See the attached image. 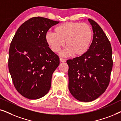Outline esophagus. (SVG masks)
<instances>
[{
	"instance_id": "obj_1",
	"label": "esophagus",
	"mask_w": 121,
	"mask_h": 121,
	"mask_svg": "<svg viewBox=\"0 0 121 121\" xmlns=\"http://www.w3.org/2000/svg\"><path fill=\"white\" fill-rule=\"evenodd\" d=\"M60 61L61 62H65V59H64V58H60Z\"/></svg>"
}]
</instances>
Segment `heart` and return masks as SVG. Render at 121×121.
Masks as SVG:
<instances>
[{"label":"heart","instance_id":"b5f03b06","mask_svg":"<svg viewBox=\"0 0 121 121\" xmlns=\"http://www.w3.org/2000/svg\"><path fill=\"white\" fill-rule=\"evenodd\" d=\"M46 41L51 50L59 53L65 45L62 54L69 56L83 55L90 47L92 39V30L89 24L80 22L62 23L54 29V32H47Z\"/></svg>","mask_w":121,"mask_h":121}]
</instances>
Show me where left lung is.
Returning <instances> with one entry per match:
<instances>
[{"instance_id":"obj_1","label":"left lung","mask_w":121,"mask_h":121,"mask_svg":"<svg viewBox=\"0 0 121 121\" xmlns=\"http://www.w3.org/2000/svg\"><path fill=\"white\" fill-rule=\"evenodd\" d=\"M93 40L83 55L68 59L69 90L78 100L92 101L101 95L110 83L113 60L110 41L101 27L89 19Z\"/></svg>"}]
</instances>
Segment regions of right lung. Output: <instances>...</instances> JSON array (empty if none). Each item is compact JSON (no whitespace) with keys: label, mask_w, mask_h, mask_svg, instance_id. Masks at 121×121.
I'll list each match as a JSON object with an SVG mask.
<instances>
[{"label":"right lung","mask_w":121,"mask_h":121,"mask_svg":"<svg viewBox=\"0 0 121 121\" xmlns=\"http://www.w3.org/2000/svg\"><path fill=\"white\" fill-rule=\"evenodd\" d=\"M59 21L34 17L19 27L9 51L8 67L16 90L26 98L35 100L46 95L59 57L48 46L46 35Z\"/></svg>","instance_id":"1"}]
</instances>
